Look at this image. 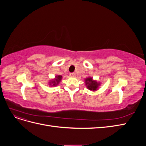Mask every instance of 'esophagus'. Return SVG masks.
Returning a JSON list of instances; mask_svg holds the SVG:
<instances>
[{"label":"esophagus","instance_id":"obj_1","mask_svg":"<svg viewBox=\"0 0 146 146\" xmlns=\"http://www.w3.org/2000/svg\"><path fill=\"white\" fill-rule=\"evenodd\" d=\"M76 73H74V72L70 73V77H76Z\"/></svg>","mask_w":146,"mask_h":146}]
</instances>
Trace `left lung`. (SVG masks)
<instances>
[{"label": "left lung", "instance_id": "8db88e82", "mask_svg": "<svg viewBox=\"0 0 146 146\" xmlns=\"http://www.w3.org/2000/svg\"><path fill=\"white\" fill-rule=\"evenodd\" d=\"M85 83L88 90L92 91L98 90L100 86V83H98L96 80H92V77H88L85 79Z\"/></svg>", "mask_w": 146, "mask_h": 146}]
</instances>
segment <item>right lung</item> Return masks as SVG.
<instances>
[{
  "mask_svg": "<svg viewBox=\"0 0 146 146\" xmlns=\"http://www.w3.org/2000/svg\"><path fill=\"white\" fill-rule=\"evenodd\" d=\"M61 78H62V76H60V75H58L55 77V78L53 80H50L49 82V85L51 86H55L58 85V83L61 82Z\"/></svg>",
  "mask_w": 146,
  "mask_h": 146,
  "instance_id": "obj_1",
  "label": "right lung"
}]
</instances>
